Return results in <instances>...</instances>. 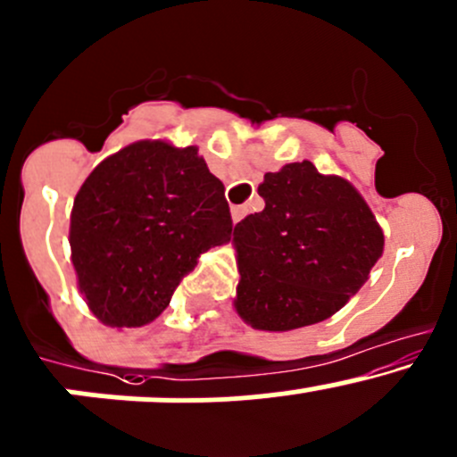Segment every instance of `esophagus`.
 <instances>
[{"label":"esophagus","instance_id":"34e87169","mask_svg":"<svg viewBox=\"0 0 457 457\" xmlns=\"http://www.w3.org/2000/svg\"><path fill=\"white\" fill-rule=\"evenodd\" d=\"M247 216V205H234L232 208V220L234 223H238V220L245 219Z\"/></svg>","mask_w":457,"mask_h":457}]
</instances>
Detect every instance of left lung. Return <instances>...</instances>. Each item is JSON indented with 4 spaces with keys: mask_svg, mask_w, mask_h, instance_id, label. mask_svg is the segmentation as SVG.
I'll return each mask as SVG.
<instances>
[{
    "mask_svg": "<svg viewBox=\"0 0 457 457\" xmlns=\"http://www.w3.org/2000/svg\"><path fill=\"white\" fill-rule=\"evenodd\" d=\"M258 195L265 210L234 228L238 315L253 328L291 330L337 313L383 253L366 201L311 162L267 172Z\"/></svg>",
    "mask_w": 457,
    "mask_h": 457,
    "instance_id": "1",
    "label": "left lung"
}]
</instances>
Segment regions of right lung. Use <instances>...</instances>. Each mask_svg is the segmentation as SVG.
Masks as SVG:
<instances>
[{"instance_id": "add662e5", "label": "right lung", "mask_w": 457, "mask_h": 457, "mask_svg": "<svg viewBox=\"0 0 457 457\" xmlns=\"http://www.w3.org/2000/svg\"><path fill=\"white\" fill-rule=\"evenodd\" d=\"M232 229L223 184L195 146L136 142L100 162L74 199L79 289L104 324L142 326Z\"/></svg>"}]
</instances>
